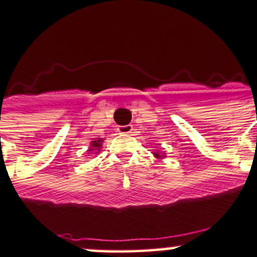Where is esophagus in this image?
<instances>
[{"label":"esophagus","mask_w":257,"mask_h":257,"mask_svg":"<svg viewBox=\"0 0 257 257\" xmlns=\"http://www.w3.org/2000/svg\"><path fill=\"white\" fill-rule=\"evenodd\" d=\"M132 131H133V126L132 125H124V126H119L118 132L121 134H131Z\"/></svg>","instance_id":"obj_1"}]
</instances>
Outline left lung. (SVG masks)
Segmentation results:
<instances>
[{
	"label": "left lung",
	"mask_w": 257,
	"mask_h": 257,
	"mask_svg": "<svg viewBox=\"0 0 257 257\" xmlns=\"http://www.w3.org/2000/svg\"><path fill=\"white\" fill-rule=\"evenodd\" d=\"M154 155H155V157H157V158H163V157H164V154H160V153H154Z\"/></svg>",
	"instance_id": "8db88e82"
}]
</instances>
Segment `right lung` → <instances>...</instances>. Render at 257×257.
<instances>
[{
  "label": "right lung",
  "instance_id": "right-lung-1",
  "mask_svg": "<svg viewBox=\"0 0 257 257\" xmlns=\"http://www.w3.org/2000/svg\"><path fill=\"white\" fill-rule=\"evenodd\" d=\"M100 147H102V139H97V141L92 142L89 152H92V150H99Z\"/></svg>",
  "mask_w": 257,
  "mask_h": 257
}]
</instances>
